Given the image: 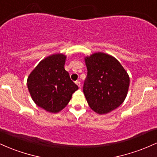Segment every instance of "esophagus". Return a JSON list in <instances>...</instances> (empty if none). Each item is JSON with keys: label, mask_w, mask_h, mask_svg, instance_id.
Instances as JSON below:
<instances>
[{"label": "esophagus", "mask_w": 157, "mask_h": 157, "mask_svg": "<svg viewBox=\"0 0 157 157\" xmlns=\"http://www.w3.org/2000/svg\"><path fill=\"white\" fill-rule=\"evenodd\" d=\"M75 84H77L78 87H81V82H79V81H76V82H75Z\"/></svg>", "instance_id": "esophagus-1"}]
</instances>
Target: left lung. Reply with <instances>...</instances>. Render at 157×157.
<instances>
[{"label":"left lung","mask_w":157,"mask_h":157,"mask_svg":"<svg viewBox=\"0 0 157 157\" xmlns=\"http://www.w3.org/2000/svg\"><path fill=\"white\" fill-rule=\"evenodd\" d=\"M87 75L83 91L90 107L98 114H106L125 99L130 78L118 60L104 52L84 57Z\"/></svg>","instance_id":"obj_1"}]
</instances>
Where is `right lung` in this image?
I'll use <instances>...</instances> for the list:
<instances>
[{
    "label": "right lung",
    "mask_w": 157,
    "mask_h": 157,
    "mask_svg": "<svg viewBox=\"0 0 157 157\" xmlns=\"http://www.w3.org/2000/svg\"><path fill=\"white\" fill-rule=\"evenodd\" d=\"M67 56L53 54L38 63L27 78V87L33 101L46 111L56 113L68 105L78 89L64 69Z\"/></svg>",
    "instance_id": "add662e5"
}]
</instances>
